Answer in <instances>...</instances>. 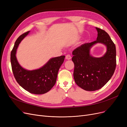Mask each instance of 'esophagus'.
<instances>
[{
	"label": "esophagus",
	"mask_w": 127,
	"mask_h": 127,
	"mask_svg": "<svg viewBox=\"0 0 127 127\" xmlns=\"http://www.w3.org/2000/svg\"><path fill=\"white\" fill-rule=\"evenodd\" d=\"M71 58V57L69 55H67L66 56V59L67 60H70Z\"/></svg>",
	"instance_id": "esophagus-1"
}]
</instances>
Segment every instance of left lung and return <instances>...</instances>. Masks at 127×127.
<instances>
[{"instance_id":"left-lung-1","label":"left lung","mask_w":127,"mask_h":127,"mask_svg":"<svg viewBox=\"0 0 127 127\" xmlns=\"http://www.w3.org/2000/svg\"><path fill=\"white\" fill-rule=\"evenodd\" d=\"M96 40L81 45L72 51L74 63V78L79 87L87 91L100 89L113 76L116 67V48L109 35L105 31L95 28ZM106 46L107 51L101 57H94L90 53L95 44Z\"/></svg>"}]
</instances>
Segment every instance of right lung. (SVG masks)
I'll return each instance as SVG.
<instances>
[{
  "label": "right lung",
  "mask_w": 127,
  "mask_h": 127,
  "mask_svg": "<svg viewBox=\"0 0 127 127\" xmlns=\"http://www.w3.org/2000/svg\"><path fill=\"white\" fill-rule=\"evenodd\" d=\"M30 32L22 34L15 42L10 53L11 68L15 79L22 87L31 93L43 94L55 85L58 73L65 56L52 58L44 66L37 69L29 70L23 68L18 62L16 53L19 44Z\"/></svg>",
  "instance_id": "add662e5"
}]
</instances>
